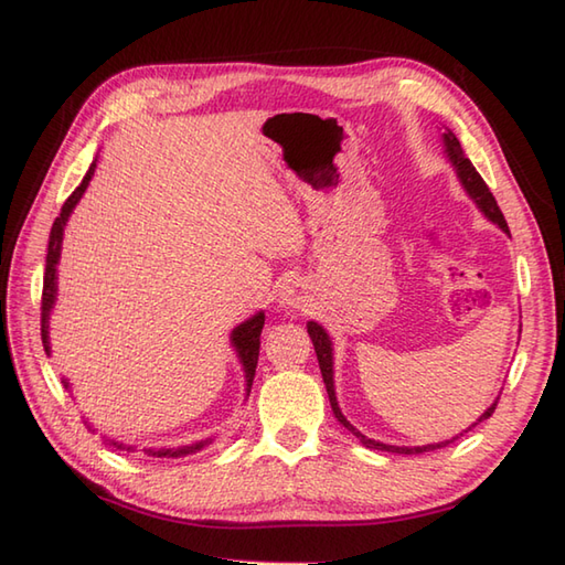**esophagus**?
<instances>
[{
	"instance_id": "obj_1",
	"label": "esophagus",
	"mask_w": 565,
	"mask_h": 565,
	"mask_svg": "<svg viewBox=\"0 0 565 565\" xmlns=\"http://www.w3.org/2000/svg\"><path fill=\"white\" fill-rule=\"evenodd\" d=\"M279 306L284 310H296V308H306L308 306V296L298 284L284 286V291L279 294Z\"/></svg>"
}]
</instances>
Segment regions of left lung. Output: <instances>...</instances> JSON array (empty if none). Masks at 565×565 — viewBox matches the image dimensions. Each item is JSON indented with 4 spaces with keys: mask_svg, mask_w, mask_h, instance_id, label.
<instances>
[{
    "mask_svg": "<svg viewBox=\"0 0 565 565\" xmlns=\"http://www.w3.org/2000/svg\"><path fill=\"white\" fill-rule=\"evenodd\" d=\"M441 128H444V134H441V148H444V154H447L449 164L454 167L456 179H459L461 189L466 191L468 199H471V201L476 203V209L481 211L490 223L498 225L502 233L510 235L505 215H502V211L498 209V201H495L493 194H490V189H488V184L483 182V177L476 172V167L471 164V160H468L466 154H463L459 138H456L447 126H441ZM306 328H308L310 340H313V347H316L318 364H320V374H322V381H326V388H328V398H330V405H332V413H334V417H338V423H340L344 429H350L352 435L359 439V444H364L366 449L393 451V454H425V451H435V449L447 447V444H451L454 439H459V437L463 435V431L476 427L478 423H483V419H488L490 415H493V411H495L500 395H498V398H495L493 403H490V407H486L483 415L478 417L476 423H471V425H468V427L461 431V435H456V437H451V439H444V441H435V444H423V447H398V444H383V441H379V439H371V437L364 435V431H359V429L350 423V419H347V417L342 415V407H340V403H338V393H334V347H332V340H330L328 330L322 328L320 322H316V320H308Z\"/></svg>",
    "mask_w": 565,
    "mask_h": 565,
    "instance_id": "obj_1",
    "label": "left lung"
}]
</instances>
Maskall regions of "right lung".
<instances>
[{
  "label": "right lung",
  "mask_w": 565,
  "mask_h": 565,
  "mask_svg": "<svg viewBox=\"0 0 565 565\" xmlns=\"http://www.w3.org/2000/svg\"><path fill=\"white\" fill-rule=\"evenodd\" d=\"M94 170H97V160L89 164L87 174H84L82 184L72 191V196L65 201L63 211L55 218L53 227H51V239H47V255H45V279H43V306H41V338H43V347H45V354H51V316L55 310V301H57V264H60V255H63V237H65V227L72 211H75L77 203L82 201L84 191H87ZM264 328V310H257L255 316H249L247 320L239 322V326L233 328L231 332V347L237 356L239 366H243V376H245V401L249 398V391H252V381H255V369H257V359H259V334ZM63 386L65 391L72 393V383L70 379L63 376ZM84 425H87L89 431L97 435V427H94L87 417H82ZM104 444H109V447L118 449V451H138V447L134 444H126V441H118L102 435ZM215 437H203L196 439L191 444H179V447H142L148 456H154V459H182V456L189 454H196L201 449H206L209 444H213Z\"/></svg>",
  "instance_id": "right-lung-1"
}]
</instances>
